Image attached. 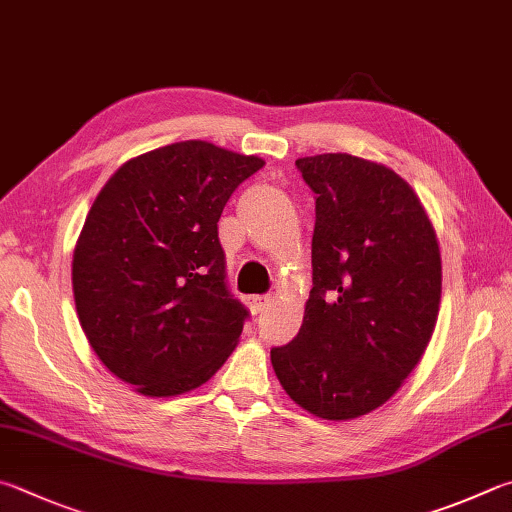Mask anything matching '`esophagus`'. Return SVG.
Returning a JSON list of instances; mask_svg holds the SVG:
<instances>
[{"mask_svg":"<svg viewBox=\"0 0 512 512\" xmlns=\"http://www.w3.org/2000/svg\"><path fill=\"white\" fill-rule=\"evenodd\" d=\"M273 302L271 293H262V295H250L248 297V306L253 313H262L264 309H268V304Z\"/></svg>","mask_w":512,"mask_h":512,"instance_id":"1","label":"esophagus"}]
</instances>
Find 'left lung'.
<instances>
[{
    "instance_id": "1",
    "label": "left lung",
    "mask_w": 512,
    "mask_h": 512,
    "mask_svg": "<svg viewBox=\"0 0 512 512\" xmlns=\"http://www.w3.org/2000/svg\"><path fill=\"white\" fill-rule=\"evenodd\" d=\"M295 167L315 194L313 288L300 333L271 362L297 405L347 421L389 401L421 360L439 315V244L389 167L351 154Z\"/></svg>"
}]
</instances>
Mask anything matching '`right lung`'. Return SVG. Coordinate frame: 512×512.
Masks as SVG:
<instances>
[{"label":"right lung","mask_w":512,"mask_h":512,"mask_svg":"<svg viewBox=\"0 0 512 512\" xmlns=\"http://www.w3.org/2000/svg\"><path fill=\"white\" fill-rule=\"evenodd\" d=\"M257 156L183 141L127 161L91 206L73 250L82 331L111 374L145 396L199 387L250 313L226 280L217 221Z\"/></svg>","instance_id":"1"}]
</instances>
